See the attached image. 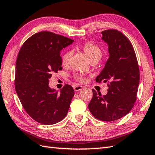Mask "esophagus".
I'll return each mask as SVG.
<instances>
[{
    "mask_svg": "<svg viewBox=\"0 0 155 155\" xmlns=\"http://www.w3.org/2000/svg\"><path fill=\"white\" fill-rule=\"evenodd\" d=\"M83 88V87L80 86V85H77V86H75L74 87V91L77 92V91H79L82 90Z\"/></svg>",
    "mask_w": 155,
    "mask_h": 155,
    "instance_id": "obj_1",
    "label": "esophagus"
}]
</instances>
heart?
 <instances>
[{"label": "heart", "mask_w": 155, "mask_h": 155, "mask_svg": "<svg viewBox=\"0 0 155 155\" xmlns=\"http://www.w3.org/2000/svg\"><path fill=\"white\" fill-rule=\"evenodd\" d=\"M80 49L87 56L88 58L89 59L91 62H98L102 57V51L101 49L98 47L97 45H94L91 42H86L81 46ZM71 58V52L67 51L64 52L61 55V62L63 66H67L70 62ZM77 79L80 81H83L84 79L82 77H77Z\"/></svg>", "instance_id": "obj_1"}]
</instances>
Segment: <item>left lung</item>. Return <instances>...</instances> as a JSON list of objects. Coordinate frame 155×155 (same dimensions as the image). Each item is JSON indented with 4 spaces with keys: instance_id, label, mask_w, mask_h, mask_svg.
I'll return each mask as SVG.
<instances>
[{
    "instance_id": "left-lung-1",
    "label": "left lung",
    "mask_w": 155,
    "mask_h": 155,
    "mask_svg": "<svg viewBox=\"0 0 155 155\" xmlns=\"http://www.w3.org/2000/svg\"><path fill=\"white\" fill-rule=\"evenodd\" d=\"M108 45L109 57L96 78L97 83L108 82L106 95L97 93L88 104L91 114L98 120L110 122L127 115L137 99L140 72L135 52L130 41L114 29L101 32Z\"/></svg>"
}]
</instances>
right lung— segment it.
Here are the masks:
<instances>
[{
	"label": "right lung",
	"mask_w": 155,
	"mask_h": 155,
	"mask_svg": "<svg viewBox=\"0 0 155 155\" xmlns=\"http://www.w3.org/2000/svg\"><path fill=\"white\" fill-rule=\"evenodd\" d=\"M73 41L51 32H39L28 38L18 52L15 90L26 112L39 123L53 124L67 116L73 88L65 84L58 93L48 82L53 72L62 69L61 50Z\"/></svg>",
	"instance_id": "obj_1"
}]
</instances>
